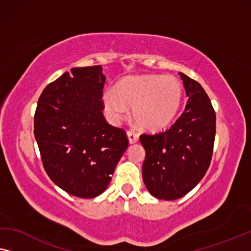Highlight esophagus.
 <instances>
[{"label": "esophagus", "mask_w": 251, "mask_h": 251, "mask_svg": "<svg viewBox=\"0 0 251 251\" xmlns=\"http://www.w3.org/2000/svg\"><path fill=\"white\" fill-rule=\"evenodd\" d=\"M127 136H128V141L130 144L136 143L137 141H139V134L134 132V130H128V132H127Z\"/></svg>", "instance_id": "esophagus-1"}]
</instances>
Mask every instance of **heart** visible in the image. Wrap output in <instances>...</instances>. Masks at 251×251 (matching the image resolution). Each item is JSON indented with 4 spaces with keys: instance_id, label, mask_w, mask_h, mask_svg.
I'll return each mask as SVG.
<instances>
[{
    "instance_id": "heart-1",
    "label": "heart",
    "mask_w": 251,
    "mask_h": 251,
    "mask_svg": "<svg viewBox=\"0 0 251 251\" xmlns=\"http://www.w3.org/2000/svg\"><path fill=\"white\" fill-rule=\"evenodd\" d=\"M183 86L173 76L136 75L122 79L105 91L103 103L111 119L118 122L133 107V118L147 129H161L174 121L181 108Z\"/></svg>"
}]
</instances>
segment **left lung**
Here are the masks:
<instances>
[{
	"instance_id": "left-lung-1",
	"label": "left lung",
	"mask_w": 251,
	"mask_h": 251,
	"mask_svg": "<svg viewBox=\"0 0 251 251\" xmlns=\"http://www.w3.org/2000/svg\"><path fill=\"white\" fill-rule=\"evenodd\" d=\"M179 76L189 97L185 110L169 129L140 136L146 149L143 182L162 200L182 198L202 179L216 133V114L202 86L184 74Z\"/></svg>"
}]
</instances>
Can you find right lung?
Masks as SVG:
<instances>
[{
    "label": "right lung",
    "mask_w": 251,
    "mask_h": 251,
    "mask_svg": "<svg viewBox=\"0 0 251 251\" xmlns=\"http://www.w3.org/2000/svg\"><path fill=\"white\" fill-rule=\"evenodd\" d=\"M101 66L73 68L38 99L34 135L43 167L69 195L90 199L107 189L128 147L126 132L105 121Z\"/></svg>",
    "instance_id": "obj_1"
}]
</instances>
